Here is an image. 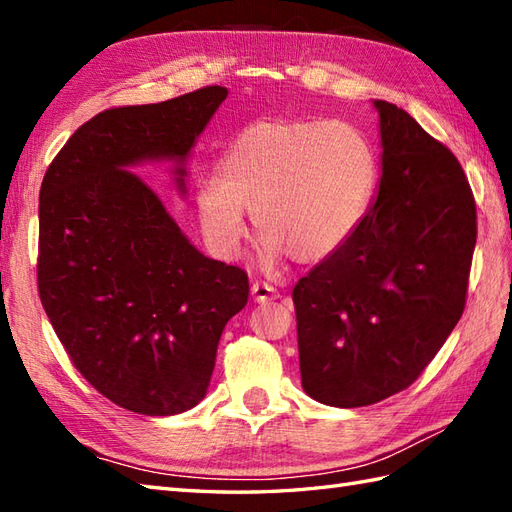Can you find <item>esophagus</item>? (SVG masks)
<instances>
[{"label":"esophagus","instance_id":"esophagus-1","mask_svg":"<svg viewBox=\"0 0 512 512\" xmlns=\"http://www.w3.org/2000/svg\"><path fill=\"white\" fill-rule=\"evenodd\" d=\"M250 297H253L255 303H266V301L277 299L279 292L275 286L266 284V281H255V284L250 286Z\"/></svg>","mask_w":512,"mask_h":512}]
</instances>
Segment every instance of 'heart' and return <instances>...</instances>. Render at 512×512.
I'll use <instances>...</instances> for the list:
<instances>
[{"label": "heart", "mask_w": 512, "mask_h": 512, "mask_svg": "<svg viewBox=\"0 0 512 512\" xmlns=\"http://www.w3.org/2000/svg\"><path fill=\"white\" fill-rule=\"evenodd\" d=\"M378 187L374 147L341 121L250 123L226 147L220 176L195 191L204 239L231 257L246 235L244 211L262 237L266 266L290 255L321 264L358 233Z\"/></svg>", "instance_id": "heart-1"}]
</instances>
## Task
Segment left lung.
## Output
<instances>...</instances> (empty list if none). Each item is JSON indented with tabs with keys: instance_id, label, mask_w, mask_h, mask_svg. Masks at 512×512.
Instances as JSON below:
<instances>
[{
	"instance_id": "obj_1",
	"label": "left lung",
	"mask_w": 512,
	"mask_h": 512,
	"mask_svg": "<svg viewBox=\"0 0 512 512\" xmlns=\"http://www.w3.org/2000/svg\"><path fill=\"white\" fill-rule=\"evenodd\" d=\"M383 176L358 233L292 290L301 385L330 407H365L407 389L460 321L477 213L464 169L387 101Z\"/></svg>"
}]
</instances>
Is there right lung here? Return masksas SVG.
<instances>
[{"mask_svg": "<svg viewBox=\"0 0 512 512\" xmlns=\"http://www.w3.org/2000/svg\"><path fill=\"white\" fill-rule=\"evenodd\" d=\"M222 85L112 107L70 136L39 193V299L72 365L114 405L173 416L198 405L217 343L246 306L242 268L204 257L132 167L184 160Z\"/></svg>", "mask_w": 512, "mask_h": 512, "instance_id": "1", "label": "right lung"}]
</instances>
